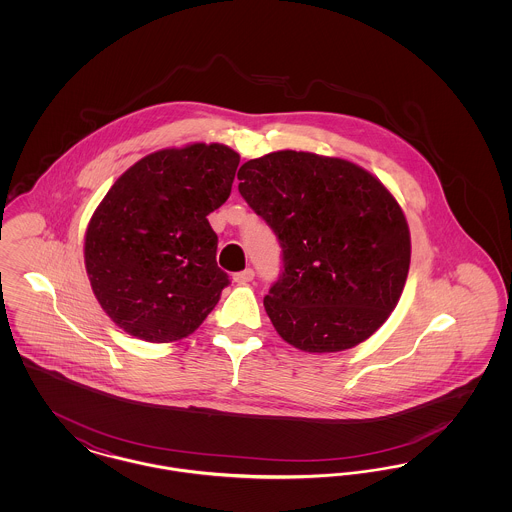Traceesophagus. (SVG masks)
Masks as SVG:
<instances>
[{"mask_svg":"<svg viewBox=\"0 0 512 512\" xmlns=\"http://www.w3.org/2000/svg\"><path fill=\"white\" fill-rule=\"evenodd\" d=\"M253 276H255V272H253L251 268H245L242 272H236V274H234V282H238V284H247V282H251V280H253Z\"/></svg>","mask_w":512,"mask_h":512,"instance_id":"obj_1","label":"esophagus"}]
</instances>
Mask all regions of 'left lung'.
Listing matches in <instances>:
<instances>
[{
  "label": "left lung",
  "mask_w": 512,
  "mask_h": 512,
  "mask_svg": "<svg viewBox=\"0 0 512 512\" xmlns=\"http://www.w3.org/2000/svg\"><path fill=\"white\" fill-rule=\"evenodd\" d=\"M238 180L282 245L284 272L263 301L280 338L305 353L368 340L411 265L409 224L390 190L351 161L293 149L247 161Z\"/></svg>",
  "instance_id": "1"
}]
</instances>
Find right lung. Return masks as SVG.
Returning <instances> with one entry per match:
<instances>
[{
  "instance_id": "obj_1",
  "label": "right lung",
  "mask_w": 512,
  "mask_h": 512,
  "mask_svg": "<svg viewBox=\"0 0 512 512\" xmlns=\"http://www.w3.org/2000/svg\"><path fill=\"white\" fill-rule=\"evenodd\" d=\"M240 155L195 142L149 153L101 199L86 228L94 295L126 334L171 343L195 332L230 284L207 215L232 192Z\"/></svg>"
}]
</instances>
